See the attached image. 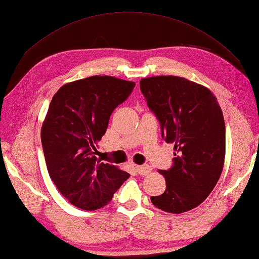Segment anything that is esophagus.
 Here are the masks:
<instances>
[{
    "label": "esophagus",
    "instance_id": "34e87169",
    "mask_svg": "<svg viewBox=\"0 0 259 259\" xmlns=\"http://www.w3.org/2000/svg\"><path fill=\"white\" fill-rule=\"evenodd\" d=\"M136 171H137L139 175H142V176H147L150 172H152V167L148 165H137L136 166Z\"/></svg>",
    "mask_w": 259,
    "mask_h": 259
}]
</instances>
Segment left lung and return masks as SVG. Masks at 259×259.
I'll use <instances>...</instances> for the list:
<instances>
[{"mask_svg":"<svg viewBox=\"0 0 259 259\" xmlns=\"http://www.w3.org/2000/svg\"><path fill=\"white\" fill-rule=\"evenodd\" d=\"M140 89L176 152L170 170L158 171L165 191L150 200L171 214L194 209L214 189L224 166L225 124L218 98L203 84L177 76L143 78Z\"/></svg>","mask_w":259,"mask_h":259,"instance_id":"8db88e82","label":"left lung"}]
</instances>
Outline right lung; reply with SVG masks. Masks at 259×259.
Segmentation results:
<instances>
[{
	"label": "right lung",
	"mask_w": 259,
	"mask_h": 259,
	"mask_svg": "<svg viewBox=\"0 0 259 259\" xmlns=\"http://www.w3.org/2000/svg\"><path fill=\"white\" fill-rule=\"evenodd\" d=\"M134 81L92 76L63 84L51 101L40 138L49 175L73 206L96 210L110 203L130 177L97 159L96 144L115 107L133 92Z\"/></svg>",
	"instance_id": "obj_1"
}]
</instances>
